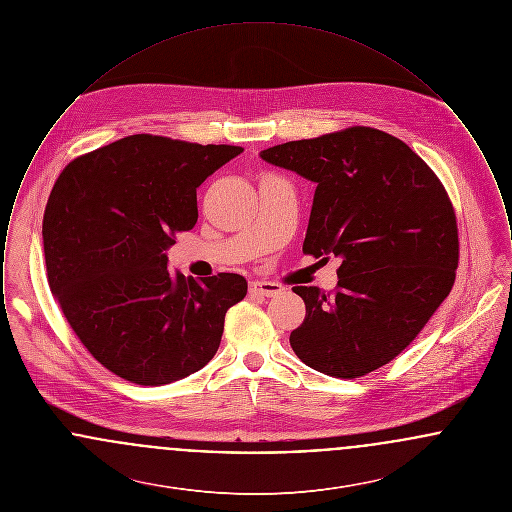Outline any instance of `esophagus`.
I'll list each match as a JSON object with an SVG mask.
<instances>
[{
	"label": "esophagus",
	"mask_w": 512,
	"mask_h": 512,
	"mask_svg": "<svg viewBox=\"0 0 512 512\" xmlns=\"http://www.w3.org/2000/svg\"><path fill=\"white\" fill-rule=\"evenodd\" d=\"M249 292L253 295H263V297H274L278 293L282 292V286L280 284H274V282H265V280H255L249 284Z\"/></svg>",
	"instance_id": "esophagus-1"
}]
</instances>
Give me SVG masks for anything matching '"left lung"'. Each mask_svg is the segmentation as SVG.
<instances>
[{
	"label": "left lung",
	"mask_w": 512,
	"mask_h": 512,
	"mask_svg": "<svg viewBox=\"0 0 512 512\" xmlns=\"http://www.w3.org/2000/svg\"><path fill=\"white\" fill-rule=\"evenodd\" d=\"M261 159L317 184L303 253L341 259L336 293L292 288L305 301L295 355L334 378L388 365L455 282L457 220L438 176L370 126L268 147Z\"/></svg>",
	"instance_id": "1"
}]
</instances>
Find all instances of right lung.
Segmentation results:
<instances>
[{
  "instance_id": "1",
  "label": "right lung",
  "mask_w": 512,
  "mask_h": 512,
  "mask_svg": "<svg viewBox=\"0 0 512 512\" xmlns=\"http://www.w3.org/2000/svg\"><path fill=\"white\" fill-rule=\"evenodd\" d=\"M242 151L134 134L71 161L49 194V290L94 359L132 384L207 365L247 293L240 274L197 282L167 268L174 236L197 222L195 190Z\"/></svg>"
}]
</instances>
